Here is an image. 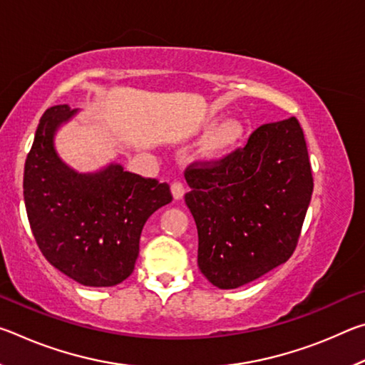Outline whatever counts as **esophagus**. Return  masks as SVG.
I'll return each mask as SVG.
<instances>
[{
	"label": "esophagus",
	"mask_w": 365,
	"mask_h": 365,
	"mask_svg": "<svg viewBox=\"0 0 365 365\" xmlns=\"http://www.w3.org/2000/svg\"><path fill=\"white\" fill-rule=\"evenodd\" d=\"M170 190H172V195H174L175 200H182L183 195H185V185L182 182L172 183Z\"/></svg>",
	"instance_id": "1"
}]
</instances>
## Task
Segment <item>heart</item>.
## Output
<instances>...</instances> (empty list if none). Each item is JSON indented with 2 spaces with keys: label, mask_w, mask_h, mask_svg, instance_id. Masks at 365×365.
I'll return each instance as SVG.
<instances>
[{
  "label": "heart",
  "mask_w": 365,
  "mask_h": 365,
  "mask_svg": "<svg viewBox=\"0 0 365 365\" xmlns=\"http://www.w3.org/2000/svg\"><path fill=\"white\" fill-rule=\"evenodd\" d=\"M243 128L238 122L228 120L212 133V137L206 141L205 145V154L209 158L220 156L225 151L230 150V148L237 143V141L242 138Z\"/></svg>",
  "instance_id": "heart-1"
}]
</instances>
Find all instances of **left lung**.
Returning <instances> with one entry per match:
<instances>
[{
    "instance_id": "obj_1",
    "label": "left lung",
    "mask_w": 365,
    "mask_h": 365,
    "mask_svg": "<svg viewBox=\"0 0 365 365\" xmlns=\"http://www.w3.org/2000/svg\"><path fill=\"white\" fill-rule=\"evenodd\" d=\"M197 228V267L233 289L287 262L298 245L314 180L296 117L264 123L245 148L185 170Z\"/></svg>"
}]
</instances>
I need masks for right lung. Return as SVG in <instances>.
I'll return each instance as SVG.
<instances>
[{
  "mask_svg": "<svg viewBox=\"0 0 365 365\" xmlns=\"http://www.w3.org/2000/svg\"><path fill=\"white\" fill-rule=\"evenodd\" d=\"M45 110L24 169L27 217L46 261L85 287H114L130 277L145 222L172 201L170 187L120 164L78 174L54 150V133L76 114Z\"/></svg>",
  "mask_w": 365,
  "mask_h": 365,
  "instance_id": "1",
  "label": "right lung"
}]
</instances>
